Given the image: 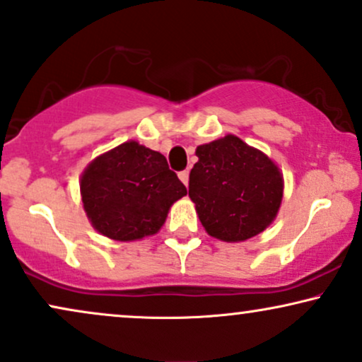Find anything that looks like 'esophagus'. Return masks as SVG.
I'll return each mask as SVG.
<instances>
[{
    "mask_svg": "<svg viewBox=\"0 0 362 362\" xmlns=\"http://www.w3.org/2000/svg\"><path fill=\"white\" fill-rule=\"evenodd\" d=\"M177 176H180V180H181L182 185L188 186V182H189V171H188V169H185V171H181L180 174H177Z\"/></svg>",
    "mask_w": 362,
    "mask_h": 362,
    "instance_id": "esophagus-1",
    "label": "esophagus"
}]
</instances>
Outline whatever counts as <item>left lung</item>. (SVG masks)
Returning a JSON list of instances; mask_svg holds the SVG:
<instances>
[{"label": "left lung", "mask_w": 362, "mask_h": 362, "mask_svg": "<svg viewBox=\"0 0 362 362\" xmlns=\"http://www.w3.org/2000/svg\"><path fill=\"white\" fill-rule=\"evenodd\" d=\"M189 198L206 233L221 242L253 238L274 223L284 174L265 153L228 134L196 147Z\"/></svg>", "instance_id": "8db88e82"}]
</instances>
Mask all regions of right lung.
<instances>
[{"mask_svg": "<svg viewBox=\"0 0 362 362\" xmlns=\"http://www.w3.org/2000/svg\"><path fill=\"white\" fill-rule=\"evenodd\" d=\"M186 193L166 158L137 141L97 156L80 176L88 221L100 235L117 242L158 233L169 209Z\"/></svg>", "mask_w": 362, "mask_h": 362, "instance_id": "right-lung-1", "label": "right lung"}]
</instances>
